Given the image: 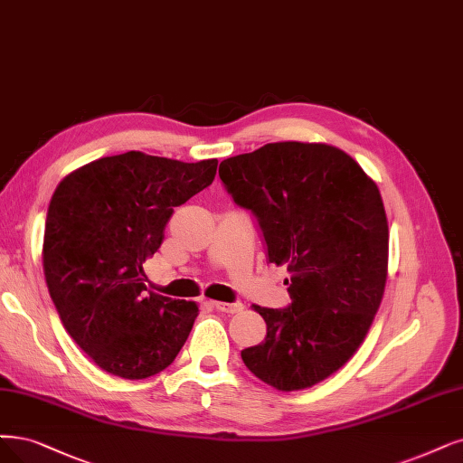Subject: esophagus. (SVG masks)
I'll list each match as a JSON object with an SVG mask.
<instances>
[{
  "label": "esophagus",
  "mask_w": 463,
  "mask_h": 463,
  "mask_svg": "<svg viewBox=\"0 0 463 463\" xmlns=\"http://www.w3.org/2000/svg\"><path fill=\"white\" fill-rule=\"evenodd\" d=\"M213 307L221 313H238L242 311V303H222V301H213Z\"/></svg>",
  "instance_id": "esophagus-1"
}]
</instances>
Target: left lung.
Returning a JSON list of instances; mask_svg holds the SVG:
<instances>
[{
  "label": "left lung",
  "mask_w": 463,
  "mask_h": 463,
  "mask_svg": "<svg viewBox=\"0 0 463 463\" xmlns=\"http://www.w3.org/2000/svg\"><path fill=\"white\" fill-rule=\"evenodd\" d=\"M232 200L258 219L270 263L292 272L286 309L267 322L248 370L279 391L313 387L361 347L387 280L389 227L380 188L349 154L322 143H269L222 160Z\"/></svg>",
  "instance_id": "left-lung-1"
}]
</instances>
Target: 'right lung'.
I'll return each mask as SVG.
<instances>
[{
  "label": "right lung",
  "instance_id": "obj_1",
  "mask_svg": "<svg viewBox=\"0 0 463 463\" xmlns=\"http://www.w3.org/2000/svg\"><path fill=\"white\" fill-rule=\"evenodd\" d=\"M217 160L186 164L129 150L72 171L49 202L43 272L62 326L93 363L124 380L165 370L193 330L194 301L146 294L143 263L174 208L215 179Z\"/></svg>",
  "mask_w": 463,
  "mask_h": 463
}]
</instances>
